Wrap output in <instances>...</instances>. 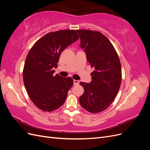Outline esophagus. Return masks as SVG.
<instances>
[{
    "label": "esophagus",
    "instance_id": "obj_1",
    "mask_svg": "<svg viewBox=\"0 0 150 150\" xmlns=\"http://www.w3.org/2000/svg\"><path fill=\"white\" fill-rule=\"evenodd\" d=\"M79 83V81L74 79V85H78Z\"/></svg>",
    "mask_w": 150,
    "mask_h": 150
}]
</instances>
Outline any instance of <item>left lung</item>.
Here are the masks:
<instances>
[{
  "label": "left lung",
  "mask_w": 150,
  "mask_h": 150,
  "mask_svg": "<svg viewBox=\"0 0 150 150\" xmlns=\"http://www.w3.org/2000/svg\"><path fill=\"white\" fill-rule=\"evenodd\" d=\"M76 31L89 64L94 68L91 74V83H80L84 93L79 98V103L86 111L98 113L111 105L119 91L122 79L121 62L110 40L100 32Z\"/></svg>",
  "instance_id": "1"
}]
</instances>
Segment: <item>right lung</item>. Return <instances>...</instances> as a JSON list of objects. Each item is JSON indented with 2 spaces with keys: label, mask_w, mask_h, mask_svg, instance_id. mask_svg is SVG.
I'll list each match as a JSON object with an SVG mask.
<instances>
[{
  "label": "right lung",
  "mask_w": 150,
  "mask_h": 150,
  "mask_svg": "<svg viewBox=\"0 0 150 150\" xmlns=\"http://www.w3.org/2000/svg\"><path fill=\"white\" fill-rule=\"evenodd\" d=\"M79 39L75 30L51 32L39 39L26 57L23 80L30 100L40 110L51 112L64 103L73 85L71 77L54 76L61 53Z\"/></svg>",
  "instance_id": "right-lung-1"
}]
</instances>
